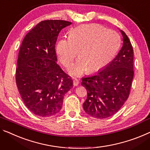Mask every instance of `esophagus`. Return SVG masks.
Listing matches in <instances>:
<instances>
[{
	"label": "esophagus",
	"instance_id": "esophagus-1",
	"mask_svg": "<svg viewBox=\"0 0 150 150\" xmlns=\"http://www.w3.org/2000/svg\"><path fill=\"white\" fill-rule=\"evenodd\" d=\"M79 84V79H73V86H77Z\"/></svg>",
	"mask_w": 150,
	"mask_h": 150
}]
</instances>
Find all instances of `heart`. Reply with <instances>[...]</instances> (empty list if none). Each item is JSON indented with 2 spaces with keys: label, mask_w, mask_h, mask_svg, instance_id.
<instances>
[{
  "label": "heart",
  "mask_w": 150,
  "mask_h": 150,
  "mask_svg": "<svg viewBox=\"0 0 150 150\" xmlns=\"http://www.w3.org/2000/svg\"><path fill=\"white\" fill-rule=\"evenodd\" d=\"M120 38L116 31L98 24L82 25L71 31L70 36L60 39L57 52L61 63L70 67L73 76H79L89 70L98 72L104 69L114 59L119 48Z\"/></svg>",
  "instance_id": "heart-1"
}]
</instances>
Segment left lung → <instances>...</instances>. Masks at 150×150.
Here are the masks:
<instances>
[{
  "label": "left lung",
  "mask_w": 150,
  "mask_h": 150,
  "mask_svg": "<svg viewBox=\"0 0 150 150\" xmlns=\"http://www.w3.org/2000/svg\"><path fill=\"white\" fill-rule=\"evenodd\" d=\"M123 44L115 59L97 74L82 78L88 97L83 104L91 117H110L120 110L131 90L133 71V49L128 36L120 30Z\"/></svg>",
  "instance_id": "8db88e82"
}]
</instances>
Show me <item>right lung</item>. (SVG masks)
<instances>
[{
	"label": "right lung",
	"instance_id": "add662e5",
	"mask_svg": "<svg viewBox=\"0 0 150 150\" xmlns=\"http://www.w3.org/2000/svg\"><path fill=\"white\" fill-rule=\"evenodd\" d=\"M64 20H44L27 33L19 51L15 79L24 104L34 115L50 117L62 108L73 79L57 63L55 44Z\"/></svg>",
	"mask_w": 150,
	"mask_h": 150
}]
</instances>
